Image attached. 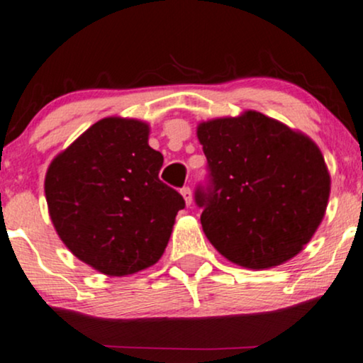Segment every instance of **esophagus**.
Wrapping results in <instances>:
<instances>
[{"label": "esophagus", "instance_id": "1", "mask_svg": "<svg viewBox=\"0 0 363 363\" xmlns=\"http://www.w3.org/2000/svg\"><path fill=\"white\" fill-rule=\"evenodd\" d=\"M181 194H182V198H184V201H186L187 206H189V204L193 203V193H191L189 186H184V187H182V189H181Z\"/></svg>", "mask_w": 363, "mask_h": 363}]
</instances>
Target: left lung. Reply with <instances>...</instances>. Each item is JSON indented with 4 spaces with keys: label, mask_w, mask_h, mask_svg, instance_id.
Masks as SVG:
<instances>
[{
    "label": "left lung",
    "mask_w": 363,
    "mask_h": 363,
    "mask_svg": "<svg viewBox=\"0 0 363 363\" xmlns=\"http://www.w3.org/2000/svg\"><path fill=\"white\" fill-rule=\"evenodd\" d=\"M208 186L194 193L213 247L248 269L281 265L323 221L330 174L321 150L281 121L245 111L198 126Z\"/></svg>",
    "instance_id": "1"
}]
</instances>
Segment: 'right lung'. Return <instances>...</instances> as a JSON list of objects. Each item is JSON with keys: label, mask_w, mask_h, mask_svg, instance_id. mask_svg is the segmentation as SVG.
I'll list each match as a JSON object with an SVG mask.
<instances>
[{"label": "right lung", "mask_w": 363, "mask_h": 363, "mask_svg": "<svg viewBox=\"0 0 363 363\" xmlns=\"http://www.w3.org/2000/svg\"><path fill=\"white\" fill-rule=\"evenodd\" d=\"M162 164L143 121L110 116L89 126L47 169L49 215L64 245L113 277L154 265L186 206L159 179Z\"/></svg>", "instance_id": "1"}]
</instances>
